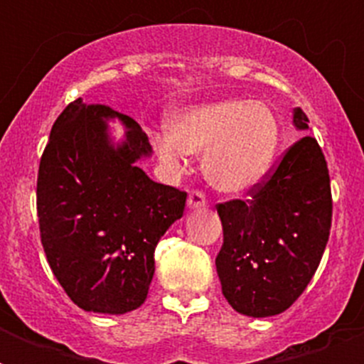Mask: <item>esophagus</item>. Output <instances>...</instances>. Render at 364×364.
I'll use <instances>...</instances> for the list:
<instances>
[{"label":"esophagus","instance_id":"34e87169","mask_svg":"<svg viewBox=\"0 0 364 364\" xmlns=\"http://www.w3.org/2000/svg\"><path fill=\"white\" fill-rule=\"evenodd\" d=\"M187 204L191 210H202L208 205V200H205V194L202 191H193V193L188 194Z\"/></svg>","mask_w":364,"mask_h":364}]
</instances>
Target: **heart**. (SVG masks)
<instances>
[{
    "mask_svg": "<svg viewBox=\"0 0 364 364\" xmlns=\"http://www.w3.org/2000/svg\"><path fill=\"white\" fill-rule=\"evenodd\" d=\"M170 134H154L162 164L181 170L188 154H204L205 179L223 193L240 194L259 185L279 143V122L266 104L230 98L176 111Z\"/></svg>",
    "mask_w": 364,
    "mask_h": 364,
    "instance_id": "1",
    "label": "heart"
}]
</instances>
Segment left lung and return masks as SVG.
<instances>
[{
  "instance_id": "8db88e82",
  "label": "left lung",
  "mask_w": 364,
  "mask_h": 364,
  "mask_svg": "<svg viewBox=\"0 0 364 364\" xmlns=\"http://www.w3.org/2000/svg\"><path fill=\"white\" fill-rule=\"evenodd\" d=\"M293 122L308 130L300 107ZM249 194V200L217 204L223 223L217 274L234 310L251 317L277 316L304 293L331 234V177L316 137L293 143Z\"/></svg>"
}]
</instances>
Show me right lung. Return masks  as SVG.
Segmentation results:
<instances>
[{"instance_id":"1","label":"right lung","mask_w":364,"mask_h":364,"mask_svg":"<svg viewBox=\"0 0 364 364\" xmlns=\"http://www.w3.org/2000/svg\"><path fill=\"white\" fill-rule=\"evenodd\" d=\"M127 126L113 148L107 119ZM151 153L132 117L77 98L54 121L37 173V217L48 266L85 311L126 314L145 302L154 247L181 219L187 193L136 164Z\"/></svg>"}]
</instances>
